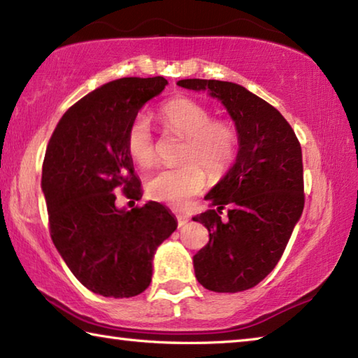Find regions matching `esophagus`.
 Wrapping results in <instances>:
<instances>
[{"instance_id": "obj_1", "label": "esophagus", "mask_w": 358, "mask_h": 358, "mask_svg": "<svg viewBox=\"0 0 358 358\" xmlns=\"http://www.w3.org/2000/svg\"><path fill=\"white\" fill-rule=\"evenodd\" d=\"M189 221V216H186V215H181V213H177V222H178V227H181V226H185V224Z\"/></svg>"}]
</instances>
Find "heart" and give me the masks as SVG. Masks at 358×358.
<instances>
[{
    "instance_id": "b5f03b06",
    "label": "heart",
    "mask_w": 358,
    "mask_h": 358,
    "mask_svg": "<svg viewBox=\"0 0 358 358\" xmlns=\"http://www.w3.org/2000/svg\"><path fill=\"white\" fill-rule=\"evenodd\" d=\"M164 128L185 136L181 166L162 169L147 180V194L157 202L185 207L207 185V172L220 177L232 164L238 151V132L227 120L213 118L207 106L189 98H175L159 108ZM126 150L141 167L156 159V145L145 115H137L126 132Z\"/></svg>"
}]
</instances>
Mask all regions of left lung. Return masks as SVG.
<instances>
[{"label":"left lung","instance_id":"1","mask_svg":"<svg viewBox=\"0 0 358 358\" xmlns=\"http://www.w3.org/2000/svg\"><path fill=\"white\" fill-rule=\"evenodd\" d=\"M178 87L207 90L235 121L240 148L235 164L205 201L217 207L194 221L210 240L196 256L197 281L213 292L251 289L275 268L305 207L301 147L294 129L273 106L241 85L203 78ZM227 206L228 217L220 220Z\"/></svg>","mask_w":358,"mask_h":358}]
</instances>
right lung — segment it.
I'll list each match as a JSON object with an SVG mask.
<instances>
[{
  "label": "right lung",
  "mask_w": 358,
  "mask_h": 358,
  "mask_svg": "<svg viewBox=\"0 0 358 358\" xmlns=\"http://www.w3.org/2000/svg\"><path fill=\"white\" fill-rule=\"evenodd\" d=\"M164 77L108 82L69 107L48 141L42 164L50 237L85 287L129 299L150 286L155 251L177 229L164 205L118 210L117 194L141 201L142 186L126 132Z\"/></svg>",
  "instance_id": "add662e5"
}]
</instances>
